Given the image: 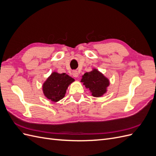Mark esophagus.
Instances as JSON below:
<instances>
[{
	"label": "esophagus",
	"mask_w": 156,
	"mask_h": 156,
	"mask_svg": "<svg viewBox=\"0 0 156 156\" xmlns=\"http://www.w3.org/2000/svg\"><path fill=\"white\" fill-rule=\"evenodd\" d=\"M72 75L74 77H77L79 76V73L77 71H73L72 73Z\"/></svg>",
	"instance_id": "34e87169"
}]
</instances>
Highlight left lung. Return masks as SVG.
<instances>
[{"label":"left lung","mask_w":156,"mask_h":156,"mask_svg":"<svg viewBox=\"0 0 156 156\" xmlns=\"http://www.w3.org/2000/svg\"><path fill=\"white\" fill-rule=\"evenodd\" d=\"M87 88L92 93L94 97H101L107 92V88L109 86V80L97 69H93L90 72H86L81 80Z\"/></svg>","instance_id":"1"}]
</instances>
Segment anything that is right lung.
Segmentation results:
<instances>
[{
	"instance_id": "obj_1",
	"label": "right lung",
	"mask_w": 156,
	"mask_h": 156,
	"mask_svg": "<svg viewBox=\"0 0 156 156\" xmlns=\"http://www.w3.org/2000/svg\"><path fill=\"white\" fill-rule=\"evenodd\" d=\"M73 81L74 79L65 73H52L43 84L44 96L52 101H58L64 97L68 86Z\"/></svg>"
}]
</instances>
